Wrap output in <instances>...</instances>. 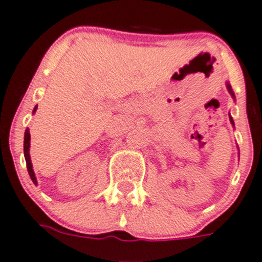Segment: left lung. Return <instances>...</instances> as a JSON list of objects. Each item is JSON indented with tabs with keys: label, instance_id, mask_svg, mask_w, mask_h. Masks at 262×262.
I'll return each mask as SVG.
<instances>
[{
	"label": "left lung",
	"instance_id": "8db88e82",
	"mask_svg": "<svg viewBox=\"0 0 262 262\" xmlns=\"http://www.w3.org/2000/svg\"><path fill=\"white\" fill-rule=\"evenodd\" d=\"M227 89H228L229 94H231V95H232V97H233V99H234V92H233V90H232L231 84H229V83H228V82H227ZM229 120H231L232 125H234V121H233V119H232V116H231V115H229Z\"/></svg>",
	"mask_w": 262,
	"mask_h": 262
}]
</instances>
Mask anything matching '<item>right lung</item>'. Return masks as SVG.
I'll return each mask as SVG.
<instances>
[{
  "label": "right lung",
  "instance_id": "obj_1",
  "mask_svg": "<svg viewBox=\"0 0 262 262\" xmlns=\"http://www.w3.org/2000/svg\"><path fill=\"white\" fill-rule=\"evenodd\" d=\"M36 109H38V105H36V106L34 107L33 113H35ZM29 148H30V132H29V129H26V130H25V137H24V156H25L26 167H28V172H29V175H30V179H31V180H33L34 184L36 185V184H38V181H36L35 173H34V170H33V165H31Z\"/></svg>",
  "mask_w": 262,
  "mask_h": 262
}]
</instances>
